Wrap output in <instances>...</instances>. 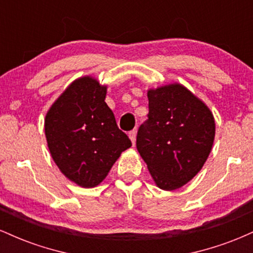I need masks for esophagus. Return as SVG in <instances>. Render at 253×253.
<instances>
[{"label":"esophagus","instance_id":"34e87169","mask_svg":"<svg viewBox=\"0 0 253 253\" xmlns=\"http://www.w3.org/2000/svg\"><path fill=\"white\" fill-rule=\"evenodd\" d=\"M128 136H129L130 140H132V143H133V144H135V139H136V129L130 130V132L128 133Z\"/></svg>","mask_w":253,"mask_h":253}]
</instances>
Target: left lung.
I'll list each match as a JSON object with an SVG mask.
<instances>
[{"label": "left lung", "instance_id": "left-lung-1", "mask_svg": "<svg viewBox=\"0 0 253 253\" xmlns=\"http://www.w3.org/2000/svg\"><path fill=\"white\" fill-rule=\"evenodd\" d=\"M147 121L136 134V149L156 185L176 190L197 175L215 136L211 109L182 84L150 89Z\"/></svg>", "mask_w": 253, "mask_h": 253}]
</instances>
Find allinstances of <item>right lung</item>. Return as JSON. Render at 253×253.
<instances>
[{
    "label": "right lung",
    "instance_id": "obj_1",
    "mask_svg": "<svg viewBox=\"0 0 253 253\" xmlns=\"http://www.w3.org/2000/svg\"><path fill=\"white\" fill-rule=\"evenodd\" d=\"M107 86L96 78H77L63 91L45 118V135L54 163L77 185L94 188L132 143L119 129L104 102Z\"/></svg>",
    "mask_w": 253,
    "mask_h": 253
}]
</instances>
